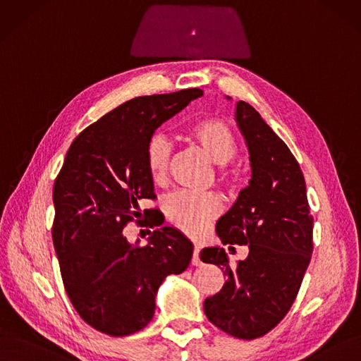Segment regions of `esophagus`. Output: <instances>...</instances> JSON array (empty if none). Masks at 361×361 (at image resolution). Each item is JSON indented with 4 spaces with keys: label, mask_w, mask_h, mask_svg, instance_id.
Instances as JSON below:
<instances>
[{
    "label": "esophagus",
    "mask_w": 361,
    "mask_h": 361,
    "mask_svg": "<svg viewBox=\"0 0 361 361\" xmlns=\"http://www.w3.org/2000/svg\"><path fill=\"white\" fill-rule=\"evenodd\" d=\"M199 251H201V247H199V245H195V248H193V257H192V264H193V266L202 264L201 259H199Z\"/></svg>",
    "instance_id": "34e87169"
}]
</instances>
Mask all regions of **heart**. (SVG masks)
Segmentation results:
<instances>
[{
  "instance_id": "1",
  "label": "heart",
  "mask_w": 361,
  "mask_h": 361,
  "mask_svg": "<svg viewBox=\"0 0 361 361\" xmlns=\"http://www.w3.org/2000/svg\"><path fill=\"white\" fill-rule=\"evenodd\" d=\"M184 138L196 145L214 164H226L236 153V140L228 125L219 118H201L192 123L184 132ZM171 147L162 137H153L145 147L144 164L153 184L162 185L168 178ZM226 183L233 180V171L220 169ZM223 209L219 195H193L181 192L172 195L165 204L168 220L181 232L190 236H201L207 232L212 220H216Z\"/></svg>"
}]
</instances>
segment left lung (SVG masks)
<instances>
[{"label":"left lung","instance_id":"obj_1","mask_svg":"<svg viewBox=\"0 0 361 361\" xmlns=\"http://www.w3.org/2000/svg\"><path fill=\"white\" fill-rule=\"evenodd\" d=\"M235 120L245 138L251 180L216 231L224 245H248L250 252L231 266L223 248L201 251V260L226 276L204 311L231 336L255 339L281 322L298 296L314 248V219L302 169L286 142L248 102H236Z\"/></svg>","mask_w":361,"mask_h":361}]
</instances>
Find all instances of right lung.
I'll list each match as a JSON object with an SVG mask.
<instances>
[{"instance_id":"1","label":"right lung","mask_w":361,"mask_h":361,"mask_svg":"<svg viewBox=\"0 0 361 361\" xmlns=\"http://www.w3.org/2000/svg\"><path fill=\"white\" fill-rule=\"evenodd\" d=\"M201 89L138 97L118 105L73 141L53 188L51 236L66 295L85 322L105 335L128 336L152 322L156 295L171 274L188 269L193 244L172 226L132 245L123 228L153 226L154 199L145 147L154 130L202 97Z\"/></svg>"}]
</instances>
